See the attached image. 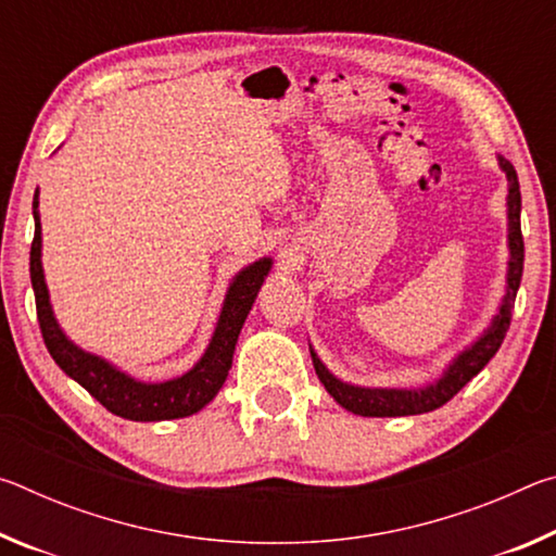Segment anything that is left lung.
Listing matches in <instances>:
<instances>
[{
	"label": "left lung",
	"instance_id": "obj_1",
	"mask_svg": "<svg viewBox=\"0 0 556 556\" xmlns=\"http://www.w3.org/2000/svg\"><path fill=\"white\" fill-rule=\"evenodd\" d=\"M501 168L507 176V248H510V262H507V289L503 296V304L493 316L491 326L483 336L478 338L473 345H468L454 363L448 365L446 372L434 384L419 390H388V388H357V384L341 382L326 370V365L318 361V355L312 351V361L318 380L324 382L328 394L345 407L348 412L361 414V417H407V414H425L431 409H439L446 404L454 394L464 388L481 372L488 361L497 353L503 345V338L510 328L515 296L520 289L522 279V265H525V242L520 230V184H517V174L507 159L497 156Z\"/></svg>",
	"mask_w": 556,
	"mask_h": 556
}]
</instances>
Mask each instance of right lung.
I'll return each mask as SVG.
<instances>
[{"label":"right lung","instance_id":"right-lung-1","mask_svg":"<svg viewBox=\"0 0 556 556\" xmlns=\"http://www.w3.org/2000/svg\"><path fill=\"white\" fill-rule=\"evenodd\" d=\"M34 242H31V287L36 296V316H39L43 343L49 348L55 365L73 378L80 388H86L108 412L131 421H162L191 417L208 404L223 388L232 365L235 343L240 328L248 318L262 281L269 275L271 260L262 257L250 267L238 271L225 294L223 312L211 338L208 351L199 363L181 378L166 382H139L129 378L115 365L102 357L86 353L65 338L59 321H55L49 289L43 281L41 267V220H39V191L34 195Z\"/></svg>","mask_w":556,"mask_h":556}]
</instances>
